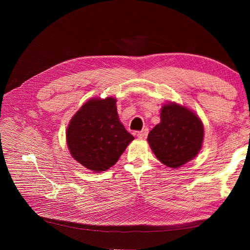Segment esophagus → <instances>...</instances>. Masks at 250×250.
<instances>
[{"mask_svg": "<svg viewBox=\"0 0 250 250\" xmlns=\"http://www.w3.org/2000/svg\"><path fill=\"white\" fill-rule=\"evenodd\" d=\"M147 135H148V129H147V128H145V129L142 130V131H138L137 132V137L140 140H145L147 138Z\"/></svg>", "mask_w": 250, "mask_h": 250, "instance_id": "34e87169", "label": "esophagus"}]
</instances>
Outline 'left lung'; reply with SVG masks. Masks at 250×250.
<instances>
[{
    "label": "left lung",
    "instance_id": "obj_1",
    "mask_svg": "<svg viewBox=\"0 0 250 250\" xmlns=\"http://www.w3.org/2000/svg\"><path fill=\"white\" fill-rule=\"evenodd\" d=\"M200 119L187 107L175 103L164 105L161 123L148 134L155 156L170 168H178L198 154L203 141Z\"/></svg>",
    "mask_w": 250,
    "mask_h": 250
}]
</instances>
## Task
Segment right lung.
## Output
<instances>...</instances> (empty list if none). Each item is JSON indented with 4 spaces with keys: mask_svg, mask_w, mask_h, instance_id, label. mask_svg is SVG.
Returning a JSON list of instances; mask_svg holds the SVG:
<instances>
[{
    "mask_svg": "<svg viewBox=\"0 0 250 250\" xmlns=\"http://www.w3.org/2000/svg\"><path fill=\"white\" fill-rule=\"evenodd\" d=\"M116 99L88 100L66 130L72 156L88 170L102 172L115 165L134 138L120 122Z\"/></svg>",
    "mask_w": 250,
    "mask_h": 250,
    "instance_id": "1",
    "label": "right lung"
}]
</instances>
